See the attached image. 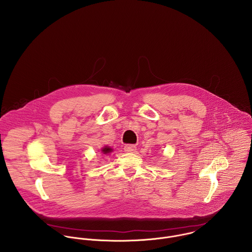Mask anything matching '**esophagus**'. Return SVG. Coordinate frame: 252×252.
Masks as SVG:
<instances>
[{
	"instance_id": "34e87169",
	"label": "esophagus",
	"mask_w": 252,
	"mask_h": 252,
	"mask_svg": "<svg viewBox=\"0 0 252 252\" xmlns=\"http://www.w3.org/2000/svg\"><path fill=\"white\" fill-rule=\"evenodd\" d=\"M124 151L126 153H135L137 151V147L135 145H125Z\"/></svg>"
}]
</instances>
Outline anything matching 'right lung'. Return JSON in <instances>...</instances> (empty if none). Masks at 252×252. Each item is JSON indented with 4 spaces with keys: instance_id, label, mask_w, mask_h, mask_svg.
Wrapping results in <instances>:
<instances>
[{
    "instance_id": "1",
    "label": "right lung",
    "mask_w": 252,
    "mask_h": 252,
    "mask_svg": "<svg viewBox=\"0 0 252 252\" xmlns=\"http://www.w3.org/2000/svg\"><path fill=\"white\" fill-rule=\"evenodd\" d=\"M101 151H102L104 154H107V153H109V152L111 151V149H109V148H103Z\"/></svg>"
}]
</instances>
